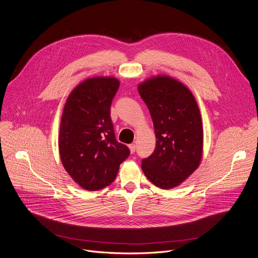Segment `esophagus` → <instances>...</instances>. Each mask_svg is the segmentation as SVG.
I'll list each match as a JSON object with an SVG mask.
<instances>
[{
    "label": "esophagus",
    "instance_id": "obj_1",
    "mask_svg": "<svg viewBox=\"0 0 258 258\" xmlns=\"http://www.w3.org/2000/svg\"><path fill=\"white\" fill-rule=\"evenodd\" d=\"M128 147H129V150H130L131 153L135 152V150H136V145L135 144H129Z\"/></svg>",
    "mask_w": 258,
    "mask_h": 258
}]
</instances>
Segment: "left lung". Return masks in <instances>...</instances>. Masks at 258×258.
<instances>
[{
	"label": "left lung",
	"instance_id": "1",
	"mask_svg": "<svg viewBox=\"0 0 258 258\" xmlns=\"http://www.w3.org/2000/svg\"><path fill=\"white\" fill-rule=\"evenodd\" d=\"M153 122L156 146L142 160L145 176L163 189L182 183L203 158L204 131L197 101L181 82L166 75L138 85Z\"/></svg>",
	"mask_w": 258,
	"mask_h": 258
}]
</instances>
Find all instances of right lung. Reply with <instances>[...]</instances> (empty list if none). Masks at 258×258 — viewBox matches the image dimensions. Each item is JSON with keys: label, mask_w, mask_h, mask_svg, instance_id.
<instances>
[{"label": "right lung", "mask_w": 258, "mask_h": 258, "mask_svg": "<svg viewBox=\"0 0 258 258\" xmlns=\"http://www.w3.org/2000/svg\"><path fill=\"white\" fill-rule=\"evenodd\" d=\"M120 86L115 77H94L80 83L63 108L58 134L61 163L70 176L87 190L111 184L128 147L116 140L110 117Z\"/></svg>", "instance_id": "right-lung-1"}]
</instances>
